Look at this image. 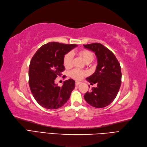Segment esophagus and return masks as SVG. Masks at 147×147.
<instances>
[{
	"label": "esophagus",
	"mask_w": 147,
	"mask_h": 147,
	"mask_svg": "<svg viewBox=\"0 0 147 147\" xmlns=\"http://www.w3.org/2000/svg\"><path fill=\"white\" fill-rule=\"evenodd\" d=\"M80 83H80V82H77H77H75V85H76V86H78Z\"/></svg>",
	"instance_id": "esophagus-1"
}]
</instances>
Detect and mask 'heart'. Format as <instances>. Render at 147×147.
Listing matches in <instances>:
<instances>
[{
  "instance_id": "b5f03b06",
  "label": "heart",
  "mask_w": 147,
  "mask_h": 147,
  "mask_svg": "<svg viewBox=\"0 0 147 147\" xmlns=\"http://www.w3.org/2000/svg\"><path fill=\"white\" fill-rule=\"evenodd\" d=\"M78 54L82 57L85 62L87 61H92L94 59V54L91 52L90 50L83 49L78 52ZM72 59L73 55L71 52H69L64 55L63 63L64 66L66 68H69L72 66ZM86 75V72L82 70L79 69H75L72 70L70 73V77L75 80H81L83 76Z\"/></svg>"
}]
</instances>
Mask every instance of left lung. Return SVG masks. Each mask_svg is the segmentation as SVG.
Returning a JSON list of instances; mask_svg holds the SVG:
<instances>
[{"instance_id": "1", "label": "left lung", "mask_w": 147, "mask_h": 147, "mask_svg": "<svg viewBox=\"0 0 147 147\" xmlns=\"http://www.w3.org/2000/svg\"><path fill=\"white\" fill-rule=\"evenodd\" d=\"M97 57L98 64L95 72L86 78L90 84H97L84 94L87 103L95 108H104L113 102L122 83L120 65L114 53L100 43L83 45Z\"/></svg>"}]
</instances>
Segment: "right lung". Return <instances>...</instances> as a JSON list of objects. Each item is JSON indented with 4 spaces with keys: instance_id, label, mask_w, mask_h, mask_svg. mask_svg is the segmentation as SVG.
<instances>
[{
    "instance_id": "add662e5",
    "label": "right lung",
    "mask_w": 147,
    "mask_h": 147,
    "mask_svg": "<svg viewBox=\"0 0 147 147\" xmlns=\"http://www.w3.org/2000/svg\"><path fill=\"white\" fill-rule=\"evenodd\" d=\"M77 46L76 44L49 42L40 47L32 57L28 70L29 86L33 97L42 107L58 109L69 99L75 88V81L65 80L59 87L55 83V80L65 70L64 55Z\"/></svg>"
}]
</instances>
